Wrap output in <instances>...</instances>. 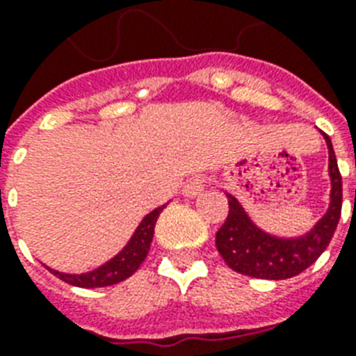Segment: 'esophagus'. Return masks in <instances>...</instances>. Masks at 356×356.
I'll list each match as a JSON object with an SVG mask.
<instances>
[{"instance_id":"obj_1","label":"esophagus","mask_w":356,"mask_h":356,"mask_svg":"<svg viewBox=\"0 0 356 356\" xmlns=\"http://www.w3.org/2000/svg\"><path fill=\"white\" fill-rule=\"evenodd\" d=\"M207 186V179L205 177H192L190 181H186V184L183 186V194L186 197H197V195L203 194V190Z\"/></svg>"}]
</instances>
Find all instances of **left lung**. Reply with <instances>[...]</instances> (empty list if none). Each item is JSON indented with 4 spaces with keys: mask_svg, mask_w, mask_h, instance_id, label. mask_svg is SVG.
Listing matches in <instances>:
<instances>
[{
    "mask_svg": "<svg viewBox=\"0 0 356 356\" xmlns=\"http://www.w3.org/2000/svg\"><path fill=\"white\" fill-rule=\"evenodd\" d=\"M321 134L329 149L331 201L327 212L305 234L277 236L260 229L249 218L242 203L233 194L225 192L229 200V216L216 233V248L231 270L257 279L281 281L299 275L325 251L342 212V175L338 170L331 138L325 133Z\"/></svg>",
    "mask_w": 356,
    "mask_h": 356,
    "instance_id": "left-lung-1",
    "label": "left lung"
}]
</instances>
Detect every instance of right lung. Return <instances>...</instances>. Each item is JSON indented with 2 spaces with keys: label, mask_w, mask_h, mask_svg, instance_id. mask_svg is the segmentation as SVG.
<instances>
[{
  "label": "right lung",
  "mask_w": 356,
  "mask_h": 356,
  "mask_svg": "<svg viewBox=\"0 0 356 356\" xmlns=\"http://www.w3.org/2000/svg\"><path fill=\"white\" fill-rule=\"evenodd\" d=\"M164 207L166 205L156 207L149 214H145L144 220L138 223V227L133 233V236L129 238V242L123 245L122 251L114 254L113 259L107 260L105 264L97 266L96 270L85 271V273H64V271L51 270V268H47V270L51 271L53 275H57L60 281L79 288H102L125 281L127 277H131L134 271L138 270L140 264L144 262L147 253H149L151 240H153V233H155V223L161 216V212L164 211Z\"/></svg>",
  "instance_id": "obj_1"
}]
</instances>
